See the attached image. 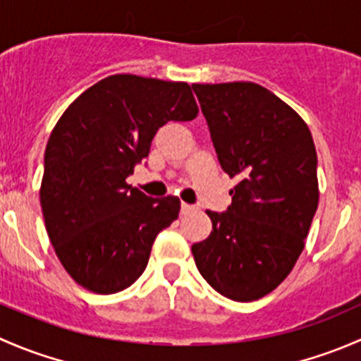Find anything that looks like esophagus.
<instances>
[{"label":"esophagus","instance_id":"obj_1","mask_svg":"<svg viewBox=\"0 0 361 361\" xmlns=\"http://www.w3.org/2000/svg\"><path fill=\"white\" fill-rule=\"evenodd\" d=\"M195 209V206L194 204H187V202H181V214H188V213H192V211Z\"/></svg>","mask_w":361,"mask_h":361}]
</instances>
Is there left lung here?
Returning a JSON list of instances; mask_svg holds the SVG:
<instances>
[{
	"label": "left lung",
	"instance_id": "1",
	"mask_svg": "<svg viewBox=\"0 0 361 361\" xmlns=\"http://www.w3.org/2000/svg\"><path fill=\"white\" fill-rule=\"evenodd\" d=\"M221 169L238 180L213 232L192 246L202 278L224 297L251 302L293 269L318 207L316 148L304 120L251 82L192 85Z\"/></svg>",
	"mask_w": 361,
	"mask_h": 361
}]
</instances>
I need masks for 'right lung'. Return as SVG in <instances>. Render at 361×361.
Wrapping results in <instances>:
<instances>
[{
	"instance_id": "obj_1",
	"label": "right lung",
	"mask_w": 361,
	"mask_h": 361,
	"mask_svg": "<svg viewBox=\"0 0 361 361\" xmlns=\"http://www.w3.org/2000/svg\"><path fill=\"white\" fill-rule=\"evenodd\" d=\"M197 111L188 83L113 75L76 97L54 127L39 201L50 243L83 288L116 293L143 274L180 199L148 197L126 180L164 123Z\"/></svg>"
}]
</instances>
